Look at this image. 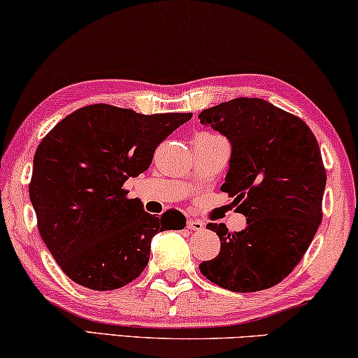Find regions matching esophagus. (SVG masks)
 <instances>
[{
    "instance_id": "34e87169",
    "label": "esophagus",
    "mask_w": 358,
    "mask_h": 358,
    "mask_svg": "<svg viewBox=\"0 0 358 358\" xmlns=\"http://www.w3.org/2000/svg\"><path fill=\"white\" fill-rule=\"evenodd\" d=\"M188 229L202 231L203 229V221H201L199 218H189L188 220Z\"/></svg>"
}]
</instances>
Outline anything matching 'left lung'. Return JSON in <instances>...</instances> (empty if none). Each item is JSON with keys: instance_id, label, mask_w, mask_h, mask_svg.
<instances>
[{"instance_id": "left-lung-1", "label": "left lung", "mask_w": 358, "mask_h": 358, "mask_svg": "<svg viewBox=\"0 0 358 358\" xmlns=\"http://www.w3.org/2000/svg\"><path fill=\"white\" fill-rule=\"evenodd\" d=\"M199 119L231 141L221 189L247 218L239 232L207 224L221 247L199 269L226 290H266L290 274L319 229L327 185L319 143L303 119L263 99L224 101Z\"/></svg>"}]
</instances>
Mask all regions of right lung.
<instances>
[{"mask_svg":"<svg viewBox=\"0 0 358 358\" xmlns=\"http://www.w3.org/2000/svg\"><path fill=\"white\" fill-rule=\"evenodd\" d=\"M191 117L95 103L62 119L41 140L30 201L39 234L73 282L97 292L127 285L148 264L152 236L185 228L183 213L150 215L137 197L129 199L124 183L143 173L157 145Z\"/></svg>","mask_w":358,"mask_h":358,"instance_id":"add662e5","label":"right lung"}]
</instances>
